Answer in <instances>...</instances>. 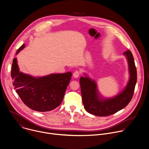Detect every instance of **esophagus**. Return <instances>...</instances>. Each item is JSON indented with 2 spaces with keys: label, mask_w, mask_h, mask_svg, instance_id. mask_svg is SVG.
I'll list each match as a JSON object with an SVG mask.
<instances>
[{
  "label": "esophagus",
  "mask_w": 149,
  "mask_h": 149,
  "mask_svg": "<svg viewBox=\"0 0 149 149\" xmlns=\"http://www.w3.org/2000/svg\"><path fill=\"white\" fill-rule=\"evenodd\" d=\"M80 72L79 71H75L74 73H73V77H74V78H78V77H79V75H80Z\"/></svg>",
  "instance_id": "obj_1"
}]
</instances>
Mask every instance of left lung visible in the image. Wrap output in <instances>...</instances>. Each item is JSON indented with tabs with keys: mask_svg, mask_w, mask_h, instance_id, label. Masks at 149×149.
Masks as SVG:
<instances>
[{
	"mask_svg": "<svg viewBox=\"0 0 149 149\" xmlns=\"http://www.w3.org/2000/svg\"><path fill=\"white\" fill-rule=\"evenodd\" d=\"M123 54L127 59L130 79L123 91L117 96L109 99L101 98L95 81L87 77L80 78L82 102L88 113L98 116L111 115L125 108L130 102L137 82V71L131 52L128 49Z\"/></svg>",
	"mask_w": 149,
	"mask_h": 149,
	"instance_id": "1",
	"label": "left lung"
}]
</instances>
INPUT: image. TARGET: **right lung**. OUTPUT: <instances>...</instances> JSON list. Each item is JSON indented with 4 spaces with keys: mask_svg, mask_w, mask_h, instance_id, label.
<instances>
[{
    "mask_svg": "<svg viewBox=\"0 0 149 149\" xmlns=\"http://www.w3.org/2000/svg\"><path fill=\"white\" fill-rule=\"evenodd\" d=\"M24 48L23 44L16 54ZM71 76L69 72L33 77L20 72L16 58L13 60L11 77L15 89L23 103L36 111L48 112L57 108L63 100Z\"/></svg>",
    "mask_w": 149,
    "mask_h": 149,
    "instance_id": "1",
    "label": "right lung"
}]
</instances>
